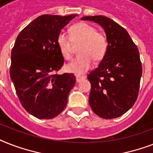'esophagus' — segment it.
Segmentation results:
<instances>
[{
  "label": "esophagus",
  "mask_w": 153,
  "mask_h": 153,
  "mask_svg": "<svg viewBox=\"0 0 153 153\" xmlns=\"http://www.w3.org/2000/svg\"><path fill=\"white\" fill-rule=\"evenodd\" d=\"M85 78H86V76H83V75H76V82H81Z\"/></svg>",
  "instance_id": "obj_1"
}]
</instances>
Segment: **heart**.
<instances>
[{"label":"heart","instance_id":"b5f03b06","mask_svg":"<svg viewBox=\"0 0 153 153\" xmlns=\"http://www.w3.org/2000/svg\"><path fill=\"white\" fill-rule=\"evenodd\" d=\"M57 45L64 59H71V47L79 44L77 52L79 55L66 66L68 72L75 74H84L91 69L93 60L98 62L103 59L109 48L106 34L97 31L96 27L88 23L80 22L70 28V37L63 32L59 33Z\"/></svg>","mask_w":153,"mask_h":153}]
</instances>
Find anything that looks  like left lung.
<instances>
[{
  "label": "left lung",
  "instance_id": "obj_1",
  "mask_svg": "<svg viewBox=\"0 0 153 153\" xmlns=\"http://www.w3.org/2000/svg\"><path fill=\"white\" fill-rule=\"evenodd\" d=\"M82 20L99 24L109 40L105 57L87 75L91 84L89 103L98 117L116 118L128 111L137 98L142 74L139 50L128 32L110 18L93 16Z\"/></svg>",
  "mask_w": 153,
  "mask_h": 153
}]
</instances>
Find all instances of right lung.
<instances>
[{
    "label": "right lung",
    "mask_w": 153,
    "mask_h": 153,
    "mask_svg": "<svg viewBox=\"0 0 153 153\" xmlns=\"http://www.w3.org/2000/svg\"><path fill=\"white\" fill-rule=\"evenodd\" d=\"M76 16H39L19 33L12 49L11 79L22 106L37 118H54L63 111L75 84L74 74H57L64 59L56 40Z\"/></svg>",
    "instance_id": "add662e5"
}]
</instances>
